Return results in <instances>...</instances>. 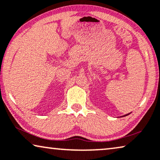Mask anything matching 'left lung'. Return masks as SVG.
I'll return each mask as SVG.
<instances>
[{"label": "left lung", "mask_w": 160, "mask_h": 160, "mask_svg": "<svg viewBox=\"0 0 160 160\" xmlns=\"http://www.w3.org/2000/svg\"><path fill=\"white\" fill-rule=\"evenodd\" d=\"M128 114H125V115H124V116H127V115H128Z\"/></svg>", "instance_id": "left-lung-1"}]
</instances>
